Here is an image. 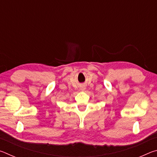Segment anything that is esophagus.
Masks as SVG:
<instances>
[{"instance_id":"34e87169","label":"esophagus","mask_w":157,"mask_h":157,"mask_svg":"<svg viewBox=\"0 0 157 157\" xmlns=\"http://www.w3.org/2000/svg\"><path fill=\"white\" fill-rule=\"evenodd\" d=\"M85 89V88H84V87H83V88H82L81 89V90H82V91H84V90Z\"/></svg>"}]
</instances>
